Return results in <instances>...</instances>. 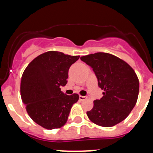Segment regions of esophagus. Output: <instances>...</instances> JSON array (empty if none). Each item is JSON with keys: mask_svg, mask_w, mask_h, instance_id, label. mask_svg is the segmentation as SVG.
<instances>
[{"mask_svg": "<svg viewBox=\"0 0 153 153\" xmlns=\"http://www.w3.org/2000/svg\"><path fill=\"white\" fill-rule=\"evenodd\" d=\"M79 100H80V101H83V100H86V97H84V96H79Z\"/></svg>", "mask_w": 153, "mask_h": 153, "instance_id": "esophagus-1", "label": "esophagus"}]
</instances>
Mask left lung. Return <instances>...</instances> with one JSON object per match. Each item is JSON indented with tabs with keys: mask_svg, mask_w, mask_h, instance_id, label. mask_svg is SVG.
<instances>
[{
	"mask_svg": "<svg viewBox=\"0 0 153 153\" xmlns=\"http://www.w3.org/2000/svg\"><path fill=\"white\" fill-rule=\"evenodd\" d=\"M81 60L93 68L98 86L103 90L100 100L93 101L86 112L93 123L111 127L125 120L135 106L140 82L134 70L126 62L107 53H96L81 56Z\"/></svg>",
	"mask_w": 153,
	"mask_h": 153,
	"instance_id": "obj_1",
	"label": "left lung"
}]
</instances>
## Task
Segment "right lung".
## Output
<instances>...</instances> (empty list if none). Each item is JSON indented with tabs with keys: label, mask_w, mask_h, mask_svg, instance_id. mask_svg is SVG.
Listing matches in <instances>:
<instances>
[{
	"label": "right lung",
	"mask_w": 153,
	"mask_h": 153,
	"mask_svg": "<svg viewBox=\"0 0 153 153\" xmlns=\"http://www.w3.org/2000/svg\"><path fill=\"white\" fill-rule=\"evenodd\" d=\"M79 56L48 51L28 64L21 81V96L27 112L36 123L47 129L65 125L79 95H66L60 86L67 83L68 71Z\"/></svg>",
	"instance_id": "obj_1"
}]
</instances>
